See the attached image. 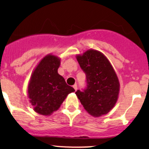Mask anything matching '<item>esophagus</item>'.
<instances>
[{
  "instance_id": "1",
  "label": "esophagus",
  "mask_w": 149,
  "mask_h": 149,
  "mask_svg": "<svg viewBox=\"0 0 149 149\" xmlns=\"http://www.w3.org/2000/svg\"><path fill=\"white\" fill-rule=\"evenodd\" d=\"M73 88H74V90H75V91H77V85H76V84H75V85H73Z\"/></svg>"
}]
</instances>
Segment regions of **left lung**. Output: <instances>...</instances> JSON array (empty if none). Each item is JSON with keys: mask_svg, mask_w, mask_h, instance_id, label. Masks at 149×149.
Listing matches in <instances>:
<instances>
[{"mask_svg": "<svg viewBox=\"0 0 149 149\" xmlns=\"http://www.w3.org/2000/svg\"><path fill=\"white\" fill-rule=\"evenodd\" d=\"M86 75V88L76 92L83 107L93 117L108 113L115 105L120 92V82L113 67L103 54L89 49L76 56Z\"/></svg>", "mask_w": 149, "mask_h": 149, "instance_id": "8db88e82", "label": "left lung"}]
</instances>
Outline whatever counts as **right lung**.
<instances>
[{
	"label": "right lung",
	"instance_id": "obj_1",
	"mask_svg": "<svg viewBox=\"0 0 149 149\" xmlns=\"http://www.w3.org/2000/svg\"><path fill=\"white\" fill-rule=\"evenodd\" d=\"M60 58L48 54L44 57L31 76L28 97L34 110L42 115H50L60 107L69 93L74 92L58 73Z\"/></svg>",
	"mask_w": 149,
	"mask_h": 149
}]
</instances>
